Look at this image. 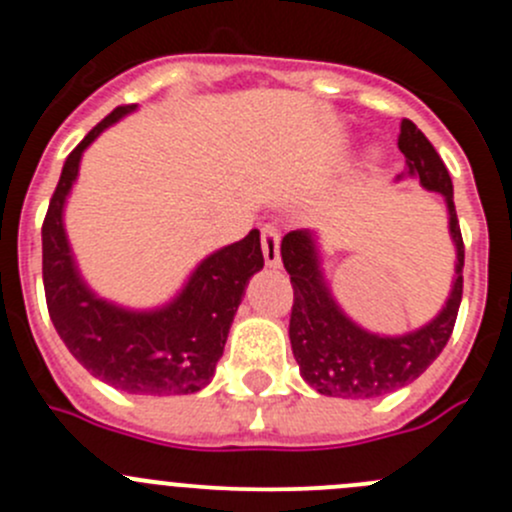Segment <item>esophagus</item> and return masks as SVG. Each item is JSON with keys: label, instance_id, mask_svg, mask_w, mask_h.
<instances>
[{"label": "esophagus", "instance_id": "obj_1", "mask_svg": "<svg viewBox=\"0 0 512 512\" xmlns=\"http://www.w3.org/2000/svg\"><path fill=\"white\" fill-rule=\"evenodd\" d=\"M262 255H265L267 267H280V232L275 225L262 227Z\"/></svg>", "mask_w": 512, "mask_h": 512}]
</instances>
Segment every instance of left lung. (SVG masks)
<instances>
[{"mask_svg": "<svg viewBox=\"0 0 512 512\" xmlns=\"http://www.w3.org/2000/svg\"><path fill=\"white\" fill-rule=\"evenodd\" d=\"M399 151L406 158V175L418 178L426 190L441 193L448 208V230L456 245V277L446 307L436 319L404 337H379L352 322L324 282L314 232L292 230L282 237V262L294 289L289 342L299 374L312 389L339 399H376L418 379L451 339L463 297V237L453 205V183L436 148L404 118ZM404 178V175H399Z\"/></svg>", "mask_w": 512, "mask_h": 512, "instance_id": "obj_1", "label": "left lung"}]
</instances>
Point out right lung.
Listing matches in <instances>:
<instances>
[{
  "instance_id": "1",
  "label": "right lung",
  "mask_w": 512,
  "mask_h": 512,
  "mask_svg": "<svg viewBox=\"0 0 512 512\" xmlns=\"http://www.w3.org/2000/svg\"><path fill=\"white\" fill-rule=\"evenodd\" d=\"M133 108H113L66 158L41 225L46 307L74 359L113 389L143 396L195 394L213 379L247 282L265 265L260 230L205 257L165 307L133 312L96 297L76 270L64 203L86 148Z\"/></svg>"
}]
</instances>
